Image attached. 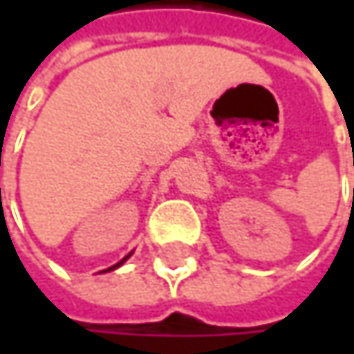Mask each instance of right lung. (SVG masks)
I'll return each instance as SVG.
<instances>
[{
	"mask_svg": "<svg viewBox=\"0 0 354 354\" xmlns=\"http://www.w3.org/2000/svg\"><path fill=\"white\" fill-rule=\"evenodd\" d=\"M127 258H129V256H127ZM127 258H122V260H120V262H118V264H114V266H110V268H108V270H112V268H118V266H120V264H122V262H124V260H127Z\"/></svg>",
	"mask_w": 354,
	"mask_h": 354,
	"instance_id": "1",
	"label": "right lung"
}]
</instances>
